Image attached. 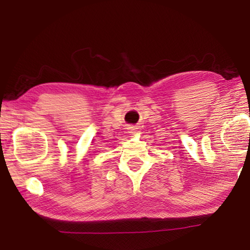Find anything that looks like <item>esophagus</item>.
I'll return each mask as SVG.
<instances>
[{"instance_id": "esophagus-1", "label": "esophagus", "mask_w": 250, "mask_h": 250, "mask_svg": "<svg viewBox=\"0 0 250 250\" xmlns=\"http://www.w3.org/2000/svg\"><path fill=\"white\" fill-rule=\"evenodd\" d=\"M135 131H137V130H135L134 126H130V128H129V132L130 133H135Z\"/></svg>"}]
</instances>
